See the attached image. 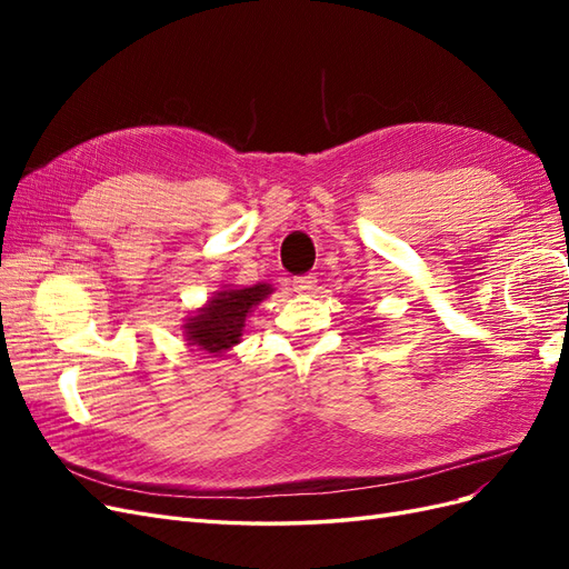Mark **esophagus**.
Instances as JSON below:
<instances>
[{
	"mask_svg": "<svg viewBox=\"0 0 569 569\" xmlns=\"http://www.w3.org/2000/svg\"><path fill=\"white\" fill-rule=\"evenodd\" d=\"M316 284H318L316 274H303V278L295 280V291H299V295H311V291L316 289Z\"/></svg>",
	"mask_w": 569,
	"mask_h": 569,
	"instance_id": "34e87169",
	"label": "esophagus"
}]
</instances>
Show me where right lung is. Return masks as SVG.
Segmentation results:
<instances>
[{
	"label": "right lung",
	"instance_id": "obj_1",
	"mask_svg": "<svg viewBox=\"0 0 569 569\" xmlns=\"http://www.w3.org/2000/svg\"><path fill=\"white\" fill-rule=\"evenodd\" d=\"M272 284H253V287H234L222 284L213 297L197 308L194 316H189L182 325V337L201 353L222 356L232 351L242 341L247 318L253 308L272 295Z\"/></svg>",
	"mask_w": 569,
	"mask_h": 569
}]
</instances>
